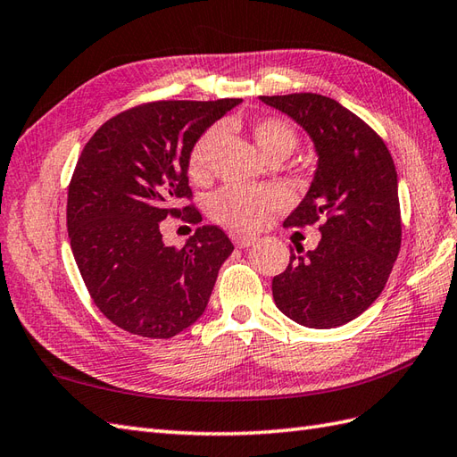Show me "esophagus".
Here are the masks:
<instances>
[{
  "label": "esophagus",
  "instance_id": "obj_1",
  "mask_svg": "<svg viewBox=\"0 0 457 457\" xmlns=\"http://www.w3.org/2000/svg\"><path fill=\"white\" fill-rule=\"evenodd\" d=\"M231 241L236 243V247L245 249V247H251L253 243L257 241V237H254V236H243V233H236V231H233V233H231Z\"/></svg>",
  "mask_w": 457,
  "mask_h": 457
}]
</instances>
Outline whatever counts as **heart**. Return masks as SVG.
<instances>
[{"instance_id":"heart-1","label":"heart","mask_w":457,"mask_h":457,"mask_svg":"<svg viewBox=\"0 0 457 457\" xmlns=\"http://www.w3.org/2000/svg\"><path fill=\"white\" fill-rule=\"evenodd\" d=\"M253 142L264 157H288L298 136L292 126L282 119H261L251 126ZM220 140V129L206 130L195 142L188 155V175L195 180H204L210 171V159ZM284 204V195L274 187H226L210 198V216L218 224L237 229L253 231L267 221L272 210Z\"/></svg>"}]
</instances>
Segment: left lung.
<instances>
[{"instance_id":"1","label":"left lung","mask_w":457,"mask_h":457,"mask_svg":"<svg viewBox=\"0 0 457 457\" xmlns=\"http://www.w3.org/2000/svg\"><path fill=\"white\" fill-rule=\"evenodd\" d=\"M312 137L317 169L286 228L321 221L313 251L290 249V264L272 278L278 310L310 328L356 320L384 290L401 247L397 171L384 140L345 109L317 93L261 97Z\"/></svg>"}]
</instances>
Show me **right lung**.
I'll return each mask as SVG.
<instances>
[{"mask_svg":"<svg viewBox=\"0 0 457 457\" xmlns=\"http://www.w3.org/2000/svg\"><path fill=\"white\" fill-rule=\"evenodd\" d=\"M241 99L155 101L116 114L85 144L68 188L73 259L95 305L132 335L171 338L204 313L233 243L200 226L183 249L167 247V216L198 224L190 198L195 142Z\"/></svg>","mask_w":457,"mask_h":457,"instance_id":"right-lung-1","label":"right lung"}]
</instances>
